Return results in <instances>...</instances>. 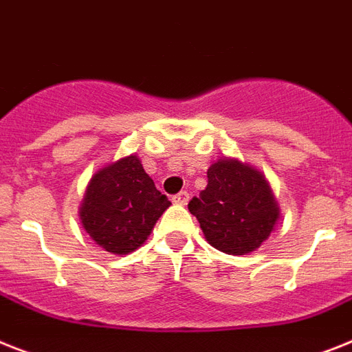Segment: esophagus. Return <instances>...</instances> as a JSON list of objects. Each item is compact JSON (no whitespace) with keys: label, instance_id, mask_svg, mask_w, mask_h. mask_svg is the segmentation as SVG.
Masks as SVG:
<instances>
[{"label":"esophagus","instance_id":"1","mask_svg":"<svg viewBox=\"0 0 352 352\" xmlns=\"http://www.w3.org/2000/svg\"><path fill=\"white\" fill-rule=\"evenodd\" d=\"M173 203H176V205H187L188 203L187 190H182V192H178L176 196H173Z\"/></svg>","mask_w":352,"mask_h":352}]
</instances>
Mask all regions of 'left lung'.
Returning <instances> with one entry per match:
<instances>
[{
	"label": "left lung",
	"instance_id": "8db88e82",
	"mask_svg": "<svg viewBox=\"0 0 352 352\" xmlns=\"http://www.w3.org/2000/svg\"><path fill=\"white\" fill-rule=\"evenodd\" d=\"M207 178V188L188 203L205 239L228 255H245L259 248L280 216L266 178L254 167L230 158L212 164Z\"/></svg>",
	"mask_w": 352,
	"mask_h": 352
}]
</instances>
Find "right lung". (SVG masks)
Returning <instances> with one entry per match:
<instances>
[{
  "instance_id": "right-lung-1",
  "label": "right lung",
  "mask_w": 352,
  "mask_h": 352,
  "mask_svg": "<svg viewBox=\"0 0 352 352\" xmlns=\"http://www.w3.org/2000/svg\"><path fill=\"white\" fill-rule=\"evenodd\" d=\"M170 207L136 155L93 174L80 205V221L98 246L127 255L145 243L160 216Z\"/></svg>"
}]
</instances>
